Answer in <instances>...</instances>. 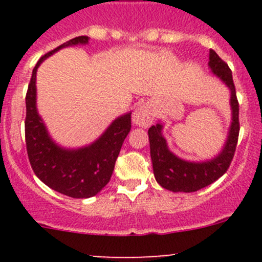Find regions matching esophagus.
<instances>
[{"label": "esophagus", "instance_id": "34e87169", "mask_svg": "<svg viewBox=\"0 0 262 262\" xmlns=\"http://www.w3.org/2000/svg\"><path fill=\"white\" fill-rule=\"evenodd\" d=\"M153 109L149 104H142L139 105L133 113V123L136 125L142 126V128H147L152 124L153 121Z\"/></svg>", "mask_w": 262, "mask_h": 262}]
</instances>
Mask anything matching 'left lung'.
<instances>
[{
  "label": "left lung",
  "mask_w": 262,
  "mask_h": 262,
  "mask_svg": "<svg viewBox=\"0 0 262 262\" xmlns=\"http://www.w3.org/2000/svg\"><path fill=\"white\" fill-rule=\"evenodd\" d=\"M209 66L212 75L228 87L231 99V125L224 146L213 158L205 161H189L176 156L168 148L163 137V124L161 120L148 129L155 179L163 189L173 192H194L218 180L228 170L236 150L239 133L238 101L236 96L232 72L228 64L219 58L214 50H209Z\"/></svg>",
  "instance_id": "8db88e82"
}]
</instances>
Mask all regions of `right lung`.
<instances>
[{
	"label": "right lung",
	"instance_id": "add662e5",
	"mask_svg": "<svg viewBox=\"0 0 262 262\" xmlns=\"http://www.w3.org/2000/svg\"><path fill=\"white\" fill-rule=\"evenodd\" d=\"M89 36H76L39 59L26 92L25 141L29 161L35 175L47 186L76 199L95 196L107 184L114 171L124 139L130 130L132 112L118 116L92 143L66 148L53 141L36 107V72L47 58L67 47L86 46Z\"/></svg>",
	"mask_w": 262,
	"mask_h": 262
}]
</instances>
